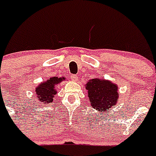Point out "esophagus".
Listing matches in <instances>:
<instances>
[{
  "instance_id": "34e87169",
  "label": "esophagus",
  "mask_w": 156,
  "mask_h": 156,
  "mask_svg": "<svg viewBox=\"0 0 156 156\" xmlns=\"http://www.w3.org/2000/svg\"><path fill=\"white\" fill-rule=\"evenodd\" d=\"M70 77H71L72 80H73V81H76L77 80H78V77H77L76 75H74V74H71Z\"/></svg>"
}]
</instances>
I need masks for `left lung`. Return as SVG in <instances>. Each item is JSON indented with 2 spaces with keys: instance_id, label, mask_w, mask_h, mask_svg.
<instances>
[{
  "instance_id": "obj_1",
  "label": "left lung",
  "mask_w": 156,
  "mask_h": 156,
  "mask_svg": "<svg viewBox=\"0 0 156 156\" xmlns=\"http://www.w3.org/2000/svg\"><path fill=\"white\" fill-rule=\"evenodd\" d=\"M85 88L91 106L100 112H105L116 104L119 99L118 87L115 83L106 80L94 78L89 80Z\"/></svg>"
}]
</instances>
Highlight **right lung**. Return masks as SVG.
Returning <instances> with one entry per match:
<instances>
[{
    "instance_id": "right-lung-1",
    "label": "right lung",
    "mask_w": 156,
    "mask_h": 156,
    "mask_svg": "<svg viewBox=\"0 0 156 156\" xmlns=\"http://www.w3.org/2000/svg\"><path fill=\"white\" fill-rule=\"evenodd\" d=\"M65 77H51L45 82L41 83V84L36 88V94H37L38 100L43 104H48L52 102L54 95L57 93L56 90V85L60 83L62 81L65 80Z\"/></svg>"
}]
</instances>
